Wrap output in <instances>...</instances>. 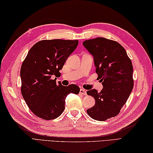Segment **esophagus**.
<instances>
[{
	"label": "esophagus",
	"mask_w": 153,
	"mask_h": 153,
	"mask_svg": "<svg viewBox=\"0 0 153 153\" xmlns=\"http://www.w3.org/2000/svg\"><path fill=\"white\" fill-rule=\"evenodd\" d=\"M79 94L82 95H87V91L84 89H81L79 91Z\"/></svg>",
	"instance_id": "1"
}]
</instances>
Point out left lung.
Here are the masks:
<instances>
[{
    "label": "left lung",
    "mask_w": 153,
    "mask_h": 153,
    "mask_svg": "<svg viewBox=\"0 0 153 153\" xmlns=\"http://www.w3.org/2000/svg\"><path fill=\"white\" fill-rule=\"evenodd\" d=\"M94 57L96 73L103 85L101 91H87L95 98V104L87 110L94 120L105 121L118 114L134 87L133 66L125 48L115 41L104 37L83 43Z\"/></svg>",
    "instance_id": "left-lung-1"
}]
</instances>
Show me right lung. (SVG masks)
Wrapping results in <instances>:
<instances>
[{"label":"right lung","mask_w":153,"mask_h":153,"mask_svg":"<svg viewBox=\"0 0 153 153\" xmlns=\"http://www.w3.org/2000/svg\"><path fill=\"white\" fill-rule=\"evenodd\" d=\"M77 45L78 40H42L29 51L20 70L21 92L35 116L47 120L58 118L64 110L66 97L79 93L77 85L63 86L52 78L60 76L59 71Z\"/></svg>","instance_id":"add662e5"}]
</instances>
